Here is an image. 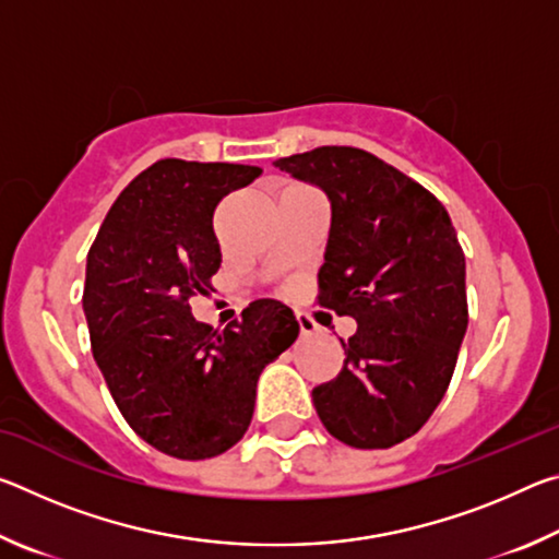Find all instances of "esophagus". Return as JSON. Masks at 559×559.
Segmentation results:
<instances>
[{
	"instance_id": "obj_1",
	"label": "esophagus",
	"mask_w": 559,
	"mask_h": 559,
	"mask_svg": "<svg viewBox=\"0 0 559 559\" xmlns=\"http://www.w3.org/2000/svg\"><path fill=\"white\" fill-rule=\"evenodd\" d=\"M296 320H298L302 335H313L316 330H318V325H316L313 320H310L306 313H302V310H296Z\"/></svg>"
}]
</instances>
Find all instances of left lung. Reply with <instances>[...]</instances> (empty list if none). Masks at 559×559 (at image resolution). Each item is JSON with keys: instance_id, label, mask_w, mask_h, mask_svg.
Here are the masks:
<instances>
[{"instance_id": "1", "label": "left lung", "mask_w": 559, "mask_h": 559, "mask_svg": "<svg viewBox=\"0 0 559 559\" xmlns=\"http://www.w3.org/2000/svg\"><path fill=\"white\" fill-rule=\"evenodd\" d=\"M330 202L320 306L349 316L345 365L313 390L325 429L347 447L414 437L447 394L468 328L466 259L443 204L357 147L276 159Z\"/></svg>"}]
</instances>
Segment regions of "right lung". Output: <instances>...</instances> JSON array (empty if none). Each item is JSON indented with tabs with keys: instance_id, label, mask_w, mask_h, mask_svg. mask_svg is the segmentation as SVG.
Instances as JSON below:
<instances>
[{
	"instance_id": "1",
	"label": "right lung",
	"mask_w": 559,
	"mask_h": 559,
	"mask_svg": "<svg viewBox=\"0 0 559 559\" xmlns=\"http://www.w3.org/2000/svg\"><path fill=\"white\" fill-rule=\"evenodd\" d=\"M261 173L159 159L122 189L88 251L93 357L130 429L167 456L231 449L251 424L263 367L298 337L281 300H253L224 330L194 320L187 302L222 266L216 204Z\"/></svg>"
}]
</instances>
